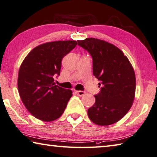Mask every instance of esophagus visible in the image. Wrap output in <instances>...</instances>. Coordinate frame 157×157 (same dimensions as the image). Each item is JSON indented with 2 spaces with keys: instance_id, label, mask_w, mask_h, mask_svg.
I'll return each instance as SVG.
<instances>
[{
  "instance_id": "obj_1",
  "label": "esophagus",
  "mask_w": 157,
  "mask_h": 157,
  "mask_svg": "<svg viewBox=\"0 0 157 157\" xmlns=\"http://www.w3.org/2000/svg\"><path fill=\"white\" fill-rule=\"evenodd\" d=\"M76 94L79 96V97H83L85 94H86V92L83 91H76Z\"/></svg>"
}]
</instances>
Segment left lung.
<instances>
[{"label":"left lung","instance_id":"8db88e82","mask_svg":"<svg viewBox=\"0 0 157 157\" xmlns=\"http://www.w3.org/2000/svg\"><path fill=\"white\" fill-rule=\"evenodd\" d=\"M93 59V74L100 81L101 92L88 109L90 119L98 125L119 121L130 110L135 97L136 77L132 65L113 44L94 38L78 40Z\"/></svg>","mask_w":157,"mask_h":157}]
</instances>
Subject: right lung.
I'll use <instances>...</instances> for the list:
<instances>
[{
  "instance_id": "obj_1",
  "label": "right lung",
  "mask_w": 157,
  "mask_h": 157,
  "mask_svg": "<svg viewBox=\"0 0 157 157\" xmlns=\"http://www.w3.org/2000/svg\"><path fill=\"white\" fill-rule=\"evenodd\" d=\"M77 45L58 40L36 47L25 58L18 71V90L27 110L36 119L49 122L61 116L72 96L70 90L54 85L63 58Z\"/></svg>"
}]
</instances>
